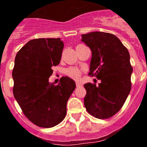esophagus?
Returning <instances> with one entry per match:
<instances>
[{"label":"esophagus","instance_id":"obj_1","mask_svg":"<svg viewBox=\"0 0 147 147\" xmlns=\"http://www.w3.org/2000/svg\"><path fill=\"white\" fill-rule=\"evenodd\" d=\"M76 87H77V88H79V87L82 86V84L80 82H76Z\"/></svg>","mask_w":147,"mask_h":147}]
</instances>
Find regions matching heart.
<instances>
[{
	"mask_svg": "<svg viewBox=\"0 0 147 147\" xmlns=\"http://www.w3.org/2000/svg\"><path fill=\"white\" fill-rule=\"evenodd\" d=\"M65 74L73 80H77L82 75V71L77 67H70L65 70Z\"/></svg>",
	"mask_w": 147,
	"mask_h": 147,
	"instance_id": "obj_1",
	"label": "heart"
}]
</instances>
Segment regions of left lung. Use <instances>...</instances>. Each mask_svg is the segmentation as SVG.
<instances>
[{
    "label": "left lung",
    "mask_w": 147,
    "mask_h": 147,
    "mask_svg": "<svg viewBox=\"0 0 147 147\" xmlns=\"http://www.w3.org/2000/svg\"><path fill=\"white\" fill-rule=\"evenodd\" d=\"M82 37L92 51L89 75L101 81L98 85L85 84L84 105L94 117L109 119L121 109L130 92L132 67L129 51L112 34L93 32Z\"/></svg>",
    "instance_id": "obj_1"
}]
</instances>
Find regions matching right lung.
I'll list each match as a JSON object with an SVG mask.
<instances>
[{"label": "right lung", "mask_w": 147, "mask_h": 147, "mask_svg": "<svg viewBox=\"0 0 147 147\" xmlns=\"http://www.w3.org/2000/svg\"><path fill=\"white\" fill-rule=\"evenodd\" d=\"M63 47L60 38L34 39L15 57L13 94L26 117L38 127L50 128L63 121L67 100L76 88L67 76L57 85L49 82L52 67L60 62Z\"/></svg>", "instance_id": "1"}]
</instances>
